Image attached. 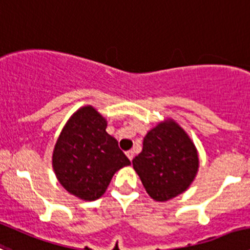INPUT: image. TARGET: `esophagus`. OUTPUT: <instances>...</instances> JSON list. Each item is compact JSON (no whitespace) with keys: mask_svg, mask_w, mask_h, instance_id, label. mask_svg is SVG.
<instances>
[{"mask_svg":"<svg viewBox=\"0 0 250 250\" xmlns=\"http://www.w3.org/2000/svg\"><path fill=\"white\" fill-rule=\"evenodd\" d=\"M125 155H127V157H128V159H129L130 161H132V160H133V157H134V151H133V150H129V151H127V152H125Z\"/></svg>","mask_w":250,"mask_h":250,"instance_id":"obj_1","label":"esophagus"}]
</instances>
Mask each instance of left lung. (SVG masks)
Masks as SVG:
<instances>
[{
  "mask_svg": "<svg viewBox=\"0 0 250 250\" xmlns=\"http://www.w3.org/2000/svg\"><path fill=\"white\" fill-rule=\"evenodd\" d=\"M133 168L150 198L167 202L186 192L199 168V155L186 130L172 118L146 133Z\"/></svg>",
  "mask_w": 250,
  "mask_h": 250,
  "instance_id": "8db88e82",
  "label": "left lung"
}]
</instances>
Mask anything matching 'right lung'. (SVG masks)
<instances>
[{
    "label": "right lung",
    "instance_id": "obj_1",
    "mask_svg": "<svg viewBox=\"0 0 250 250\" xmlns=\"http://www.w3.org/2000/svg\"><path fill=\"white\" fill-rule=\"evenodd\" d=\"M107 121L91 105L78 108L57 138L52 167L61 186L86 202L103 197L113 174L130 161L106 132Z\"/></svg>",
    "mask_w": 250,
    "mask_h": 250
}]
</instances>
